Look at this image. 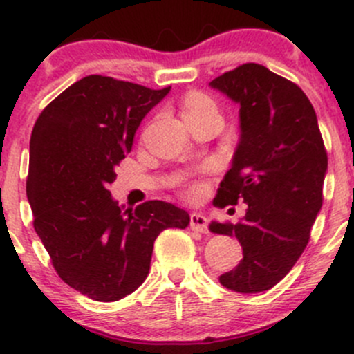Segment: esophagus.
I'll list each match as a JSON object with an SVG mask.
<instances>
[{
	"instance_id": "34e87169",
	"label": "esophagus",
	"mask_w": 354,
	"mask_h": 354,
	"mask_svg": "<svg viewBox=\"0 0 354 354\" xmlns=\"http://www.w3.org/2000/svg\"><path fill=\"white\" fill-rule=\"evenodd\" d=\"M207 226H209V221H207V217L203 216V214H198V212H194L190 216V227L194 231H198V233H207Z\"/></svg>"
}]
</instances>
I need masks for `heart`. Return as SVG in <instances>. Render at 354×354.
Masks as SVG:
<instances>
[{"mask_svg": "<svg viewBox=\"0 0 354 354\" xmlns=\"http://www.w3.org/2000/svg\"><path fill=\"white\" fill-rule=\"evenodd\" d=\"M207 109H216V104H214V101L209 97V95L202 94V92H192V94H188L187 99H185L183 114L197 113V111H207ZM200 190H202L200 185H192V187L188 188V194L197 195Z\"/></svg>", "mask_w": 354, "mask_h": 354, "instance_id": "1", "label": "heart"}]
</instances>
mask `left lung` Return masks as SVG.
<instances>
[{
	"label": "left lung",
	"instance_id": "1",
	"mask_svg": "<svg viewBox=\"0 0 354 354\" xmlns=\"http://www.w3.org/2000/svg\"><path fill=\"white\" fill-rule=\"evenodd\" d=\"M209 85L240 104V142L214 205H248L238 224L209 226L236 236L243 248V259L219 283L262 292L286 276L308 245L322 209L327 152L312 102L288 78L245 63Z\"/></svg>",
	"mask_w": 354,
	"mask_h": 354
}]
</instances>
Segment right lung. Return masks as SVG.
Here are the masks:
<instances>
[{
    "instance_id": "right-lung-1",
    "label": "right lung",
    "mask_w": 354,
    "mask_h": 354,
    "mask_svg": "<svg viewBox=\"0 0 354 354\" xmlns=\"http://www.w3.org/2000/svg\"><path fill=\"white\" fill-rule=\"evenodd\" d=\"M169 91L88 75L49 102L32 130L27 198L34 230L58 276L95 301L133 292L147 277L160 231L190 224L173 203L124 209L108 190L142 120Z\"/></svg>"
}]
</instances>
